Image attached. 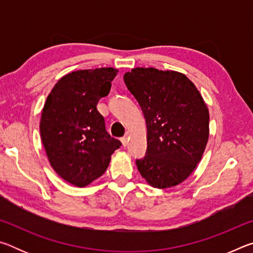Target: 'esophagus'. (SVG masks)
I'll use <instances>...</instances> for the list:
<instances>
[{
    "label": "esophagus",
    "instance_id": "1",
    "mask_svg": "<svg viewBox=\"0 0 253 253\" xmlns=\"http://www.w3.org/2000/svg\"><path fill=\"white\" fill-rule=\"evenodd\" d=\"M122 143H123V146L124 147H126L127 145H128V137L127 136H124V137H122Z\"/></svg>",
    "mask_w": 253,
    "mask_h": 253
}]
</instances>
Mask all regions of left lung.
<instances>
[{"label":"left lung","instance_id":"obj_1","mask_svg":"<svg viewBox=\"0 0 253 253\" xmlns=\"http://www.w3.org/2000/svg\"><path fill=\"white\" fill-rule=\"evenodd\" d=\"M147 126L146 155L136 165L148 184L168 188L195 169L209 139V109L194 84L177 71L135 68L124 75Z\"/></svg>","mask_w":253,"mask_h":253}]
</instances>
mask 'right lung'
Listing matches in <instances>:
<instances>
[{
  "instance_id": "right-lung-1",
  "label": "right lung",
  "mask_w": 253,
  "mask_h": 253,
  "mask_svg": "<svg viewBox=\"0 0 253 253\" xmlns=\"http://www.w3.org/2000/svg\"><path fill=\"white\" fill-rule=\"evenodd\" d=\"M118 70H78L63 76L48 98L40 122L41 139L52 169L72 185L84 187L105 173L111 154L122 146L106 130L97 110Z\"/></svg>"
}]
</instances>
